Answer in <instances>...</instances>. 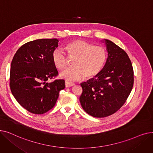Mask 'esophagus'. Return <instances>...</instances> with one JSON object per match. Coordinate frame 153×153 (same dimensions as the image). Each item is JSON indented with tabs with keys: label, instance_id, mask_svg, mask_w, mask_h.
Masks as SVG:
<instances>
[{
	"label": "esophagus",
	"instance_id": "esophagus-1",
	"mask_svg": "<svg viewBox=\"0 0 153 153\" xmlns=\"http://www.w3.org/2000/svg\"><path fill=\"white\" fill-rule=\"evenodd\" d=\"M74 85V83L69 82H68V81H66V82H65V85H66V87H70L73 86Z\"/></svg>",
	"mask_w": 153,
	"mask_h": 153
}]
</instances>
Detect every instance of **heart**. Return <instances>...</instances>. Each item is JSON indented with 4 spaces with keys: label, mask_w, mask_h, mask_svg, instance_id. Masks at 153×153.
Returning a JSON list of instances; mask_svg holds the SVG:
<instances>
[{
    "label": "heart",
    "mask_w": 153,
    "mask_h": 153,
    "mask_svg": "<svg viewBox=\"0 0 153 153\" xmlns=\"http://www.w3.org/2000/svg\"><path fill=\"white\" fill-rule=\"evenodd\" d=\"M69 57H76L74 66L67 68L61 77L68 81H76L83 77L91 79L97 76L105 65L108 53L106 48L81 39H76L64 46ZM54 66L62 70L68 65L66 54L61 49H56L52 54Z\"/></svg>",
    "instance_id": "heart-1"
}]
</instances>
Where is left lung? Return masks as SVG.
<instances>
[{"mask_svg":"<svg viewBox=\"0 0 153 153\" xmlns=\"http://www.w3.org/2000/svg\"><path fill=\"white\" fill-rule=\"evenodd\" d=\"M105 41L108 51L105 66L97 76L81 84L82 107L97 118L110 116L121 108L134 83L132 64L126 53L110 40Z\"/></svg>","mask_w":153,"mask_h":153,"instance_id":"obj_1","label":"left lung"}]
</instances>
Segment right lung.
<instances>
[{"instance_id":"obj_1","label":"right lung","mask_w":153,"mask_h":153,"mask_svg":"<svg viewBox=\"0 0 153 153\" xmlns=\"http://www.w3.org/2000/svg\"><path fill=\"white\" fill-rule=\"evenodd\" d=\"M58 39H39L23 45L11 62L10 87L20 105L30 113L41 115L52 109L65 88L63 79L48 80L58 76L52 54Z\"/></svg>"}]
</instances>
